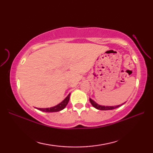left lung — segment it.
<instances>
[{
  "instance_id": "1",
  "label": "left lung",
  "mask_w": 153,
  "mask_h": 153,
  "mask_svg": "<svg viewBox=\"0 0 153 153\" xmlns=\"http://www.w3.org/2000/svg\"><path fill=\"white\" fill-rule=\"evenodd\" d=\"M89 101L91 103V105H93V107H95V108L98 109V110H113V109H115L118 108V107L121 106L122 105H123L124 103H122L121 105H117V106H102V105H100L99 104H97L95 101H94V100L91 99H89Z\"/></svg>"
}]
</instances>
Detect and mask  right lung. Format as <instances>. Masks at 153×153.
Masks as SVG:
<instances>
[{"label": "right lung", "instance_id": "obj_1", "mask_svg": "<svg viewBox=\"0 0 153 153\" xmlns=\"http://www.w3.org/2000/svg\"><path fill=\"white\" fill-rule=\"evenodd\" d=\"M70 93L68 94V95L62 101L58 104L57 105L50 107V108H37L38 110H41V111L45 112H59L60 110H63L65 107H66L68 105V102H69L70 100Z\"/></svg>", "mask_w": 153, "mask_h": 153}]
</instances>
